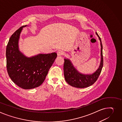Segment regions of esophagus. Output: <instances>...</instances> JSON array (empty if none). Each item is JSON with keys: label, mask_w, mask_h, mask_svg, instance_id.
I'll list each match as a JSON object with an SVG mask.
<instances>
[{"label": "esophagus", "mask_w": 122, "mask_h": 122, "mask_svg": "<svg viewBox=\"0 0 122 122\" xmlns=\"http://www.w3.org/2000/svg\"><path fill=\"white\" fill-rule=\"evenodd\" d=\"M64 52L62 51H58L57 52V54L58 56H61V55H63L64 54Z\"/></svg>", "instance_id": "esophagus-1"}]
</instances>
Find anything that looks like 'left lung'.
<instances>
[{"instance_id": "obj_1", "label": "left lung", "mask_w": 122, "mask_h": 122, "mask_svg": "<svg viewBox=\"0 0 122 122\" xmlns=\"http://www.w3.org/2000/svg\"><path fill=\"white\" fill-rule=\"evenodd\" d=\"M98 36L101 46V62L99 69L92 75H82L76 71L73 66L70 60L68 59H64V73L66 82L71 86L74 87L83 88L93 85L98 79L102 71L103 67V60L102 55V45L101 39L98 33L96 32Z\"/></svg>"}]
</instances>
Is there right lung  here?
<instances>
[{"label": "right lung", "mask_w": 122, "mask_h": 122, "mask_svg": "<svg viewBox=\"0 0 122 122\" xmlns=\"http://www.w3.org/2000/svg\"><path fill=\"white\" fill-rule=\"evenodd\" d=\"M26 26L16 30L9 40L6 51V67L9 77L16 85L30 89L43 83L57 54H40L30 58L23 55L19 50L18 42L21 30Z\"/></svg>", "instance_id": "obj_1"}]
</instances>
